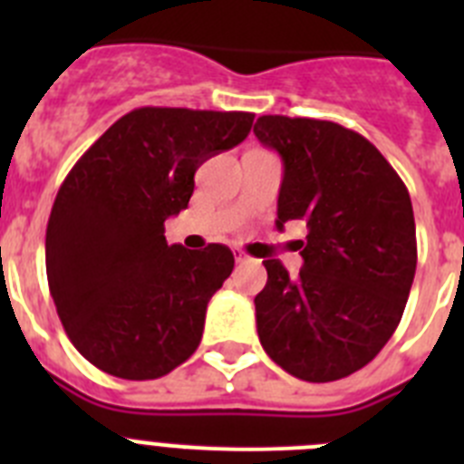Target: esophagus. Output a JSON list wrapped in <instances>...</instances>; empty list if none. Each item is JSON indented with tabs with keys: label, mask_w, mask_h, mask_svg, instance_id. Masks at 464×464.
Returning <instances> with one entry per match:
<instances>
[{
	"label": "esophagus",
	"mask_w": 464,
	"mask_h": 464,
	"mask_svg": "<svg viewBox=\"0 0 464 464\" xmlns=\"http://www.w3.org/2000/svg\"><path fill=\"white\" fill-rule=\"evenodd\" d=\"M248 260H251V256H248V253L241 251V248H235V262H237V265H244V262H248Z\"/></svg>",
	"instance_id": "34e87169"
}]
</instances>
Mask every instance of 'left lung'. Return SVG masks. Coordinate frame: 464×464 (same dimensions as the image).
Listing matches in <instances>:
<instances>
[{
    "mask_svg": "<svg viewBox=\"0 0 464 464\" xmlns=\"http://www.w3.org/2000/svg\"><path fill=\"white\" fill-rule=\"evenodd\" d=\"M256 137L281 155L276 227L304 220V267L290 276L265 260L257 337L302 381L327 383L362 370L392 337L416 274L411 197L362 134L330 121L260 116Z\"/></svg>",
    "mask_w": 464,
    "mask_h": 464,
    "instance_id": "8db88e82",
    "label": "left lung"
}]
</instances>
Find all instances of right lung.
I'll use <instances>...</instances> for the list:
<instances>
[{"label":"right lung","mask_w":464,"mask_h":464,"mask_svg":"<svg viewBox=\"0 0 464 464\" xmlns=\"http://www.w3.org/2000/svg\"><path fill=\"white\" fill-rule=\"evenodd\" d=\"M246 111L143 106L73 165L46 227V274L67 337L94 367L149 381L202 342L207 304L235 269L227 246H169L165 220L188 207L195 171L251 132Z\"/></svg>","instance_id":"obj_1"}]
</instances>
